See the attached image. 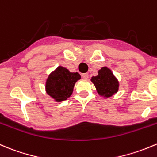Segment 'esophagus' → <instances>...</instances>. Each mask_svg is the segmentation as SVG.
I'll return each mask as SVG.
<instances>
[{
  "instance_id": "34e87169",
  "label": "esophagus",
  "mask_w": 157,
  "mask_h": 157,
  "mask_svg": "<svg viewBox=\"0 0 157 157\" xmlns=\"http://www.w3.org/2000/svg\"><path fill=\"white\" fill-rule=\"evenodd\" d=\"M82 77H83V78L84 79H87L88 77H89V74H88L87 73H85V74H82Z\"/></svg>"
}]
</instances>
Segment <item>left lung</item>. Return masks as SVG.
<instances>
[{"label": "left lung", "mask_w": 157, "mask_h": 157, "mask_svg": "<svg viewBox=\"0 0 157 157\" xmlns=\"http://www.w3.org/2000/svg\"><path fill=\"white\" fill-rule=\"evenodd\" d=\"M90 80L95 86L99 95L104 98L112 97L119 90V81L112 71L106 67L99 70L98 74L96 77H91Z\"/></svg>", "instance_id": "8db88e82"}]
</instances>
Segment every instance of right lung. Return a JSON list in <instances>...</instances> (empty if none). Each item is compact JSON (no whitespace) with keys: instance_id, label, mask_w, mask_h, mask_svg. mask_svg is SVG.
Returning <instances> with one entry per match:
<instances>
[{"instance_id":"right-lung-1","label":"right lung","mask_w":157,"mask_h":157,"mask_svg":"<svg viewBox=\"0 0 157 157\" xmlns=\"http://www.w3.org/2000/svg\"><path fill=\"white\" fill-rule=\"evenodd\" d=\"M80 78L77 72L71 73L67 68L59 66L47 78L45 90L56 102H62L71 97L76 82Z\"/></svg>"}]
</instances>
